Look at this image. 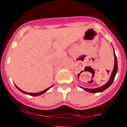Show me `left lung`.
Listing matches in <instances>:
<instances>
[{
	"instance_id": "8db88e82",
	"label": "left lung",
	"mask_w": 127,
	"mask_h": 127,
	"mask_svg": "<svg viewBox=\"0 0 127 127\" xmlns=\"http://www.w3.org/2000/svg\"><path fill=\"white\" fill-rule=\"evenodd\" d=\"M114 50V49H113ZM114 57H115V65H114V67H113V71H112V74H111V76H110V79H109L108 81L105 84V85L103 86H101V87L97 88H94V89H90V88H83V87H80L81 88H83V90H85V91L86 92H88L90 93H99V92H103L104 90H105L106 89H107L110 85H112V83L113 82L115 79V77L116 74L117 73V69H118V64H117V56L115 55V53L114 51Z\"/></svg>"
}]
</instances>
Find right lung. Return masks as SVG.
Instances as JSON below:
<instances>
[{
	"label": "right lung",
	"mask_w": 127,
	"mask_h": 127,
	"mask_svg": "<svg viewBox=\"0 0 127 127\" xmlns=\"http://www.w3.org/2000/svg\"><path fill=\"white\" fill-rule=\"evenodd\" d=\"M53 86H50V87H49V88H47V89H46V90H44V91H42V92H39V93H28V92H24V91H22V90H21V89H20V88H19L17 87V86H16V85H15V86H16V88H17L19 90V91H21V92H22V93H24V94L29 95H31V96H39V95H42V94H43V93H44L45 92H47V90H49V89L51 88V87H53Z\"/></svg>",
	"instance_id": "1"
}]
</instances>
